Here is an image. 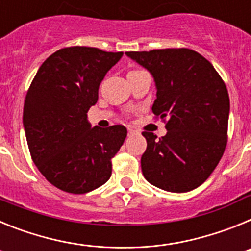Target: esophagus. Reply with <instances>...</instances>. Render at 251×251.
<instances>
[{
	"mask_svg": "<svg viewBox=\"0 0 251 251\" xmlns=\"http://www.w3.org/2000/svg\"><path fill=\"white\" fill-rule=\"evenodd\" d=\"M134 133V129H132V128H128V136H130V134H133Z\"/></svg>",
	"mask_w": 251,
	"mask_h": 251,
	"instance_id": "34e87169",
	"label": "esophagus"
}]
</instances>
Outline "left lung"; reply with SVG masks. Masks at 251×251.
<instances>
[{
  "label": "left lung",
  "instance_id": "obj_1",
  "mask_svg": "<svg viewBox=\"0 0 251 251\" xmlns=\"http://www.w3.org/2000/svg\"><path fill=\"white\" fill-rule=\"evenodd\" d=\"M154 77L152 110L167 134L143 132V176L156 187L187 192L202 185L216 168L227 143L230 99L212 64L191 49L127 51Z\"/></svg>",
  "mask_w": 251,
  "mask_h": 251
}]
</instances>
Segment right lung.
I'll use <instances>...</instances> for the list:
<instances>
[{
	"instance_id": "right-lung-1",
	"label": "right lung",
	"mask_w": 251,
	"mask_h": 251,
	"mask_svg": "<svg viewBox=\"0 0 251 251\" xmlns=\"http://www.w3.org/2000/svg\"><path fill=\"white\" fill-rule=\"evenodd\" d=\"M123 52L70 46L40 66L24 104L31 158L61 191L86 194L110 178L112 158L127 137L121 124L90 127L88 110L98 101L101 80Z\"/></svg>"
}]
</instances>
